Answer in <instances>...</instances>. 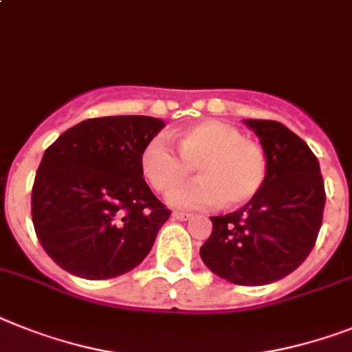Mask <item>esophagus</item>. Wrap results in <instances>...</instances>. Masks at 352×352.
I'll list each match as a JSON object with an SVG mask.
<instances>
[{
  "label": "esophagus",
  "instance_id": "esophagus-1",
  "mask_svg": "<svg viewBox=\"0 0 352 352\" xmlns=\"http://www.w3.org/2000/svg\"><path fill=\"white\" fill-rule=\"evenodd\" d=\"M171 217L175 218V220H181V221H186V220H190V218H193V214H191V212L173 211V214H171Z\"/></svg>",
  "mask_w": 352,
  "mask_h": 352
}]
</instances>
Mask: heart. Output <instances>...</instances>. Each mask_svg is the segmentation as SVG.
<instances>
[{"label":"heart","instance_id":"b5f03b06","mask_svg":"<svg viewBox=\"0 0 352 352\" xmlns=\"http://www.w3.org/2000/svg\"><path fill=\"white\" fill-rule=\"evenodd\" d=\"M177 155L161 138L141 150L140 166L144 179L157 193H170L191 175V182L170 197L175 208L197 209L223 202L238 208L263 190L268 177V159L258 143L245 140L236 126L226 121L204 120L171 135Z\"/></svg>","mask_w":352,"mask_h":352}]
</instances>
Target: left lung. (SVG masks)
<instances>
[{"label":"left lung","mask_w":352,"mask_h":352,"mask_svg":"<svg viewBox=\"0 0 352 352\" xmlns=\"http://www.w3.org/2000/svg\"><path fill=\"white\" fill-rule=\"evenodd\" d=\"M268 159L263 190L241 209L211 217L200 258L218 277L241 286L279 281L302 265L317 241L326 204L315 153L279 121L245 120Z\"/></svg>","instance_id":"1"}]
</instances>
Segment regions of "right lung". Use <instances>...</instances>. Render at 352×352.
Listing matches in <instances>:
<instances>
[{
  "label": "right lung",
  "instance_id": "1",
  "mask_svg": "<svg viewBox=\"0 0 352 352\" xmlns=\"http://www.w3.org/2000/svg\"><path fill=\"white\" fill-rule=\"evenodd\" d=\"M162 126L150 116L93 118L46 148L32 188V221L58 267L100 281L146 258L171 214L140 166L141 150Z\"/></svg>",
  "mask_w": 352,
  "mask_h": 352
}]
</instances>
